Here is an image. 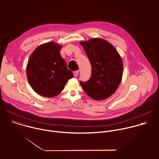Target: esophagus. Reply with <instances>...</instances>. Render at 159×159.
Here are the masks:
<instances>
[{
	"instance_id": "34e87169",
	"label": "esophagus",
	"mask_w": 159,
	"mask_h": 159,
	"mask_svg": "<svg viewBox=\"0 0 159 159\" xmlns=\"http://www.w3.org/2000/svg\"><path fill=\"white\" fill-rule=\"evenodd\" d=\"M78 74H79V71H74V75L75 77H77L78 75Z\"/></svg>"
}]
</instances>
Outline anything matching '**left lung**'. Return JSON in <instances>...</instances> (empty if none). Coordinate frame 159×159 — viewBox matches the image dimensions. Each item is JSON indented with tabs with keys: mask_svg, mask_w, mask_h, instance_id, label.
Segmentation results:
<instances>
[{
	"mask_svg": "<svg viewBox=\"0 0 159 159\" xmlns=\"http://www.w3.org/2000/svg\"><path fill=\"white\" fill-rule=\"evenodd\" d=\"M80 43L92 66L90 79L80 82V85L90 98L106 99L115 93L122 80V58L115 47L104 39L91 38Z\"/></svg>",
	"mask_w": 159,
	"mask_h": 159,
	"instance_id": "obj_1",
	"label": "left lung"
}]
</instances>
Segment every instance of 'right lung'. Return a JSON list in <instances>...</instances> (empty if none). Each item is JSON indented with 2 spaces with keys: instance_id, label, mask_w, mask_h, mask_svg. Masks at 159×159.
I'll return each instance as SVG.
<instances>
[{
  "instance_id": "right-lung-1",
  "label": "right lung",
  "mask_w": 159,
  "mask_h": 159,
  "mask_svg": "<svg viewBox=\"0 0 159 159\" xmlns=\"http://www.w3.org/2000/svg\"><path fill=\"white\" fill-rule=\"evenodd\" d=\"M62 46L55 42H48L37 47L31 55L26 66L28 82L39 95L53 98L63 90L65 84L74 77L67 69L60 51Z\"/></svg>"
}]
</instances>
